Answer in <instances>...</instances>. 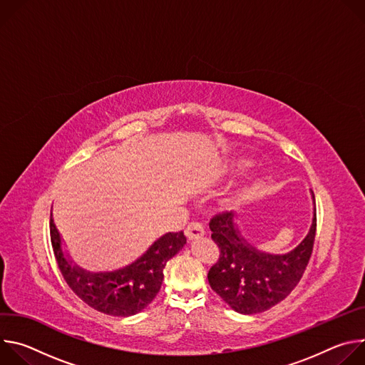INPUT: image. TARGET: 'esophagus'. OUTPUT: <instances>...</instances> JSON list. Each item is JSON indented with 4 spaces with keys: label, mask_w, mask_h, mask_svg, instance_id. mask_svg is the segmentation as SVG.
I'll list each match as a JSON object with an SVG mask.
<instances>
[{
    "label": "esophagus",
    "mask_w": 365,
    "mask_h": 365,
    "mask_svg": "<svg viewBox=\"0 0 365 365\" xmlns=\"http://www.w3.org/2000/svg\"><path fill=\"white\" fill-rule=\"evenodd\" d=\"M185 234H186V237H187L189 240H197V238H200V237L205 234V230H203V225H202L200 222L192 221V222L187 225Z\"/></svg>",
    "instance_id": "obj_1"
}]
</instances>
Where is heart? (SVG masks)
Here are the masks:
<instances>
[{"label": "heart", "mask_w": 365, "mask_h": 365, "mask_svg": "<svg viewBox=\"0 0 365 365\" xmlns=\"http://www.w3.org/2000/svg\"><path fill=\"white\" fill-rule=\"evenodd\" d=\"M251 165L248 163V162H245V160H241L238 165H237V170H245V169H248Z\"/></svg>", "instance_id": "1"}]
</instances>
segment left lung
<instances>
[{
    "label": "left lung",
    "mask_w": 365,
    "mask_h": 365,
    "mask_svg": "<svg viewBox=\"0 0 365 365\" xmlns=\"http://www.w3.org/2000/svg\"><path fill=\"white\" fill-rule=\"evenodd\" d=\"M307 235L286 254H269L252 247L240 232L235 212L215 215L210 228L220 248L218 262L207 273L214 292L238 314L252 315L264 312L283 299L300 282L314 250L317 235V206Z\"/></svg>",
    "instance_id": "left-lung-1"
}]
</instances>
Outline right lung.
<instances>
[{"instance_id": "1", "label": "right lung", "mask_w": 365, "mask_h": 365, "mask_svg": "<svg viewBox=\"0 0 365 365\" xmlns=\"http://www.w3.org/2000/svg\"><path fill=\"white\" fill-rule=\"evenodd\" d=\"M50 240L58 266L69 287L91 307L113 317H131L148 306L163 283L169 259L186 244L183 231L155 240L131 264L114 272H86L72 264L63 252L62 238L50 215Z\"/></svg>"}]
</instances>
